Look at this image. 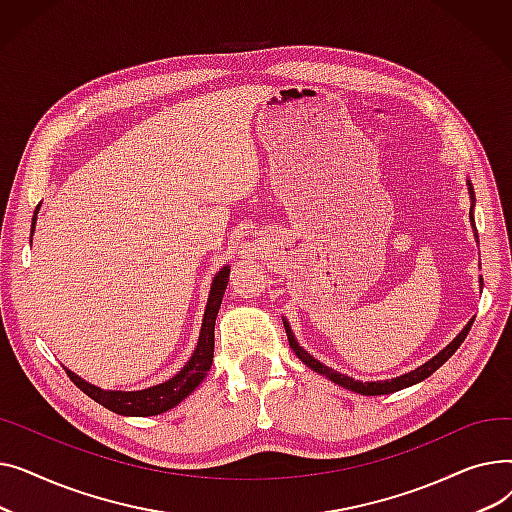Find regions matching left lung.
I'll list each match as a JSON object with an SVG mask.
<instances>
[{
  "label": "left lung",
  "mask_w": 512,
  "mask_h": 512,
  "mask_svg": "<svg viewBox=\"0 0 512 512\" xmlns=\"http://www.w3.org/2000/svg\"><path fill=\"white\" fill-rule=\"evenodd\" d=\"M469 184V193L473 195V186H471V182H467ZM471 222H473V215H471ZM473 228H475V224H473ZM475 236H477V232H475ZM471 326H473V321H469V324L463 328V332L456 336L442 353H438L434 359H429L425 365H421V367H417L415 371H411V373H405V375H400V378H396V380H386V382H357V380H353V378H348V375H344V373H338V371H334V369H330V367H326L324 363H319L317 359H313L305 348H301L299 346V342L294 340V336H292V332H290V328L284 324V328H286V334H288V342H290V348L294 351V355H297L307 367H311L313 371H317V373H321V375H326L328 380H332L334 384H338V386H342V388H346V390H353V392H359V394H365V396H378V394H390V392H396V390H402V388H409V386H413V384H417V382H421V380H425V378H429V375H432L438 367H442L454 353H456V348H459L461 344H463V340L467 338V334H469V330H471Z\"/></svg>",
  "instance_id": "8db88e82"
}]
</instances>
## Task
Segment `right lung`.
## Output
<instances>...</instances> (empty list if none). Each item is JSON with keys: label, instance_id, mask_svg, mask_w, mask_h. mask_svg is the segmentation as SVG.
Returning a JSON list of instances; mask_svg holds the SVG:
<instances>
[{"label": "right lung", "instance_id": "obj_1", "mask_svg": "<svg viewBox=\"0 0 512 512\" xmlns=\"http://www.w3.org/2000/svg\"><path fill=\"white\" fill-rule=\"evenodd\" d=\"M37 211H39V207H37ZM35 222H37V215L33 218V230H35ZM228 276H230V270L228 267H224V270L213 278L205 317H203V326H201V336H199L195 353H193L191 361H188L166 384H159V386L139 390V392H114V390L95 388L66 369L68 378L76 384V388H80L89 398L99 402L101 407L110 409L118 415L149 417V415H159V413L176 407L182 398H186L203 382V378L211 367L215 317H218V309L222 305L224 290L228 286Z\"/></svg>", "mask_w": 512, "mask_h": 512}]
</instances>
